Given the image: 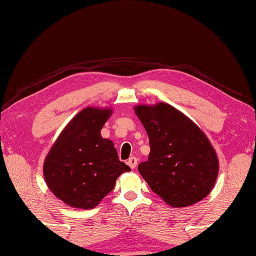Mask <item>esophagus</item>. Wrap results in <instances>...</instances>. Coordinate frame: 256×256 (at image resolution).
<instances>
[{
  "label": "esophagus",
  "mask_w": 256,
  "mask_h": 256,
  "mask_svg": "<svg viewBox=\"0 0 256 256\" xmlns=\"http://www.w3.org/2000/svg\"><path fill=\"white\" fill-rule=\"evenodd\" d=\"M137 163H138V160L136 158H130L128 160V164L130 166V167L134 169V168H136V166H137Z\"/></svg>",
  "instance_id": "34e87169"
}]
</instances>
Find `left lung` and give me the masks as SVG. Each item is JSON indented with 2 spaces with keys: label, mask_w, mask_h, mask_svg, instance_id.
<instances>
[{
  "label": "left lung",
  "mask_w": 256,
  "mask_h": 256,
  "mask_svg": "<svg viewBox=\"0 0 256 256\" xmlns=\"http://www.w3.org/2000/svg\"><path fill=\"white\" fill-rule=\"evenodd\" d=\"M149 136L150 154L138 170L152 192L170 206H188L211 192L218 158L192 120L170 104L134 107Z\"/></svg>",
  "instance_id": "1"
}]
</instances>
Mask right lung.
I'll return each mask as SVG.
<instances>
[{
	"label": "right lung",
	"mask_w": 256,
	"mask_h": 256,
	"mask_svg": "<svg viewBox=\"0 0 256 256\" xmlns=\"http://www.w3.org/2000/svg\"><path fill=\"white\" fill-rule=\"evenodd\" d=\"M112 110L87 107L74 116L44 162L48 188L76 208H93L130 167L120 162L113 142L101 137Z\"/></svg>",
	"instance_id": "obj_1"
}]
</instances>
